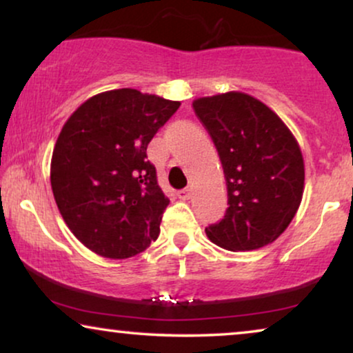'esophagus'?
<instances>
[{
	"label": "esophagus",
	"mask_w": 353,
	"mask_h": 353,
	"mask_svg": "<svg viewBox=\"0 0 353 353\" xmlns=\"http://www.w3.org/2000/svg\"><path fill=\"white\" fill-rule=\"evenodd\" d=\"M178 197H180L181 201H188L191 197V190L190 188H185V190L178 191Z\"/></svg>",
	"instance_id": "obj_1"
}]
</instances>
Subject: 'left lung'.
I'll return each instance as SVG.
<instances>
[{
    "mask_svg": "<svg viewBox=\"0 0 353 353\" xmlns=\"http://www.w3.org/2000/svg\"><path fill=\"white\" fill-rule=\"evenodd\" d=\"M223 165L228 210L205 228L219 248L248 252L272 244L296 216L305 186L301 146L279 115L254 96L228 91L192 101Z\"/></svg>",
    "mask_w": 353,
    "mask_h": 353,
    "instance_id": "8db88e82",
    "label": "left lung"
}]
</instances>
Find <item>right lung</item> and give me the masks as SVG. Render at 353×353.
Masks as SVG:
<instances>
[{
  "label": "right lung",
  "mask_w": 353,
  "mask_h": 353,
  "mask_svg": "<svg viewBox=\"0 0 353 353\" xmlns=\"http://www.w3.org/2000/svg\"><path fill=\"white\" fill-rule=\"evenodd\" d=\"M180 104L120 88L91 96L67 119L50 180L65 225L91 252L128 259L157 239L170 201L146 149Z\"/></svg>",
  "instance_id": "obj_1"
}]
</instances>
